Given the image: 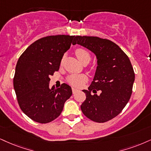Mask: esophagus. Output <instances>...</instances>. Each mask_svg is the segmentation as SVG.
Listing matches in <instances>:
<instances>
[{
    "label": "esophagus",
    "instance_id": "1",
    "mask_svg": "<svg viewBox=\"0 0 151 151\" xmlns=\"http://www.w3.org/2000/svg\"><path fill=\"white\" fill-rule=\"evenodd\" d=\"M78 90H77V89L76 88H74V87H72V92H73V93H76V92H78Z\"/></svg>",
    "mask_w": 151,
    "mask_h": 151
}]
</instances>
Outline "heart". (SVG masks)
I'll return each mask as SVG.
<instances>
[{"mask_svg": "<svg viewBox=\"0 0 151 151\" xmlns=\"http://www.w3.org/2000/svg\"><path fill=\"white\" fill-rule=\"evenodd\" d=\"M76 55L78 59L81 63L86 62V61H90L91 57L90 55L89 54L87 50L82 48H78L76 50ZM87 80V78L86 76L85 75H72L68 77V82L71 84L72 85L76 87H80L85 82H86Z\"/></svg>", "mask_w": 151, "mask_h": 151, "instance_id": "1", "label": "heart"}]
</instances>
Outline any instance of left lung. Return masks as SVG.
I'll return each mask as SVG.
<instances>
[{
  "instance_id": "obj_1",
  "label": "left lung",
  "mask_w": 151,
  "mask_h": 151,
  "mask_svg": "<svg viewBox=\"0 0 151 151\" xmlns=\"http://www.w3.org/2000/svg\"><path fill=\"white\" fill-rule=\"evenodd\" d=\"M78 44L95 55L97 60L94 78L88 90L82 112L91 120L104 122L117 116L129 101L134 82V73L129 57L118 45L94 36L75 37ZM101 90L99 96L91 94Z\"/></svg>"
}]
</instances>
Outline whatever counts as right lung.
Instances as JSON below:
<instances>
[{
    "label": "right lung",
    "instance_id": "right-lung-1",
    "mask_svg": "<svg viewBox=\"0 0 151 151\" xmlns=\"http://www.w3.org/2000/svg\"><path fill=\"white\" fill-rule=\"evenodd\" d=\"M74 38L68 35L42 38L30 45L19 58L14 89L20 109L31 120L40 123L52 122L59 116L71 96V87L66 83L50 89V76L59 70Z\"/></svg>",
    "mask_w": 151,
    "mask_h": 151
}]
</instances>
